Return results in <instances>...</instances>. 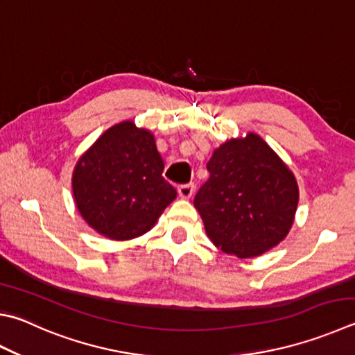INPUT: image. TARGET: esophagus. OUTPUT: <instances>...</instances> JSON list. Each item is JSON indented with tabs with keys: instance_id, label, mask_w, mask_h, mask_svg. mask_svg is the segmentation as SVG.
Here are the masks:
<instances>
[{
	"instance_id": "1",
	"label": "esophagus",
	"mask_w": 355,
	"mask_h": 355,
	"mask_svg": "<svg viewBox=\"0 0 355 355\" xmlns=\"http://www.w3.org/2000/svg\"><path fill=\"white\" fill-rule=\"evenodd\" d=\"M194 194V184H182L178 186V196L182 198H191Z\"/></svg>"
}]
</instances>
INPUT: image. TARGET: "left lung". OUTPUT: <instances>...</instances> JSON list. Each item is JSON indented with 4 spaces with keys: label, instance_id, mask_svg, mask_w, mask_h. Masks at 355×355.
<instances>
[{
    "label": "left lung",
    "instance_id": "8db88e82",
    "mask_svg": "<svg viewBox=\"0 0 355 355\" xmlns=\"http://www.w3.org/2000/svg\"><path fill=\"white\" fill-rule=\"evenodd\" d=\"M206 167L209 178L194 206L217 248L243 259L286 239L298 208V183L259 135L227 139Z\"/></svg>",
    "mask_w": 355,
    "mask_h": 355
}]
</instances>
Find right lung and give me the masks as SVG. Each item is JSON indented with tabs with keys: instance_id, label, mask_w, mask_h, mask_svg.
Returning a JSON list of instances; mask_svg holds the SVG:
<instances>
[{
	"instance_id": "add662e5",
	"label": "right lung",
	"mask_w": 355,
	"mask_h": 355,
	"mask_svg": "<svg viewBox=\"0 0 355 355\" xmlns=\"http://www.w3.org/2000/svg\"><path fill=\"white\" fill-rule=\"evenodd\" d=\"M163 169L153 133L122 121L77 159L71 178L76 208L88 227L107 239L143 236L177 197Z\"/></svg>"
}]
</instances>
